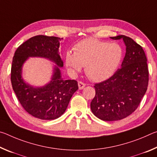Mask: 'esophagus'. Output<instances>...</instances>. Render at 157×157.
Masks as SVG:
<instances>
[{
	"instance_id": "1",
	"label": "esophagus",
	"mask_w": 157,
	"mask_h": 157,
	"mask_svg": "<svg viewBox=\"0 0 157 157\" xmlns=\"http://www.w3.org/2000/svg\"><path fill=\"white\" fill-rule=\"evenodd\" d=\"M78 86H79V89H83L85 86V84L83 83L82 82H78Z\"/></svg>"
}]
</instances>
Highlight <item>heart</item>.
Listing matches in <instances>:
<instances>
[{"label": "heart", "instance_id": "obj_1", "mask_svg": "<svg viewBox=\"0 0 157 157\" xmlns=\"http://www.w3.org/2000/svg\"><path fill=\"white\" fill-rule=\"evenodd\" d=\"M123 57V48L119 44L88 38L75 45L73 53L66 52L65 63L73 74L80 72L85 66V73L91 80L102 82L113 75Z\"/></svg>", "mask_w": 157, "mask_h": 157}]
</instances>
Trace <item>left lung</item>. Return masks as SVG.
I'll use <instances>...</instances> for the list:
<instances>
[{"label": "left lung", "mask_w": 157, "mask_h": 157, "mask_svg": "<svg viewBox=\"0 0 157 157\" xmlns=\"http://www.w3.org/2000/svg\"><path fill=\"white\" fill-rule=\"evenodd\" d=\"M123 39L126 53L119 68L107 80L95 84V95L91 102L93 113L100 120L115 121L126 118L136 109L147 91L149 72L143 48L130 37Z\"/></svg>", "instance_id": "left-lung-1"}]
</instances>
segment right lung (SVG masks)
Masks as SVG:
<instances>
[{"instance_id": "1", "label": "right lung", "mask_w": 157, "mask_h": 157, "mask_svg": "<svg viewBox=\"0 0 157 157\" xmlns=\"http://www.w3.org/2000/svg\"><path fill=\"white\" fill-rule=\"evenodd\" d=\"M62 39L37 35L18 48L13 57L11 68L12 88L24 109L41 120H55L65 112L71 97L78 89V82L63 79L60 68L63 66L59 54ZM29 57L45 58L56 65L53 67L52 80L43 87H34L22 78L24 63Z\"/></svg>"}]
</instances>
